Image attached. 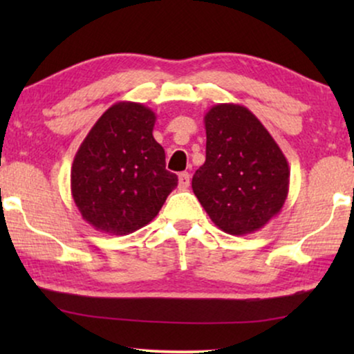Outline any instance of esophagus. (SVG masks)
I'll return each instance as SVG.
<instances>
[{"label": "esophagus", "instance_id": "1", "mask_svg": "<svg viewBox=\"0 0 354 354\" xmlns=\"http://www.w3.org/2000/svg\"><path fill=\"white\" fill-rule=\"evenodd\" d=\"M188 185H190V174L182 172L180 176H178V187H180L182 190H187Z\"/></svg>", "mask_w": 354, "mask_h": 354}]
</instances>
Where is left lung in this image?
I'll use <instances>...</instances> for the list:
<instances>
[{"mask_svg":"<svg viewBox=\"0 0 354 354\" xmlns=\"http://www.w3.org/2000/svg\"><path fill=\"white\" fill-rule=\"evenodd\" d=\"M205 129L206 161L193 176V193L225 234L263 229L287 200V158L261 120L241 104H214L205 114Z\"/></svg>","mask_w":354,"mask_h":354,"instance_id":"left-lung-1","label":"left lung"}]
</instances>
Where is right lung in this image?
Returning <instances> with one entry per match:
<instances>
[{
    "label": "right lung",
    "mask_w": 354,
    "mask_h": 354,
    "mask_svg": "<svg viewBox=\"0 0 354 354\" xmlns=\"http://www.w3.org/2000/svg\"><path fill=\"white\" fill-rule=\"evenodd\" d=\"M156 114L119 101L96 120L71 169L77 209L96 230L129 235L149 224L177 187L166 153L153 137Z\"/></svg>",
    "instance_id": "obj_1"
}]
</instances>
